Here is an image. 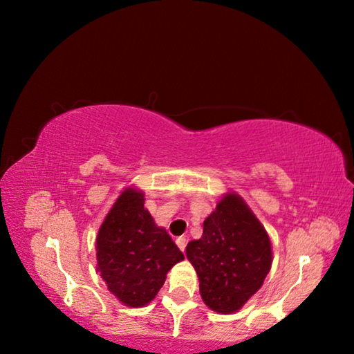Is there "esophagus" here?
<instances>
[{"instance_id":"34e87169","label":"esophagus","mask_w":354,"mask_h":354,"mask_svg":"<svg viewBox=\"0 0 354 354\" xmlns=\"http://www.w3.org/2000/svg\"><path fill=\"white\" fill-rule=\"evenodd\" d=\"M176 245L179 247V250H181L183 253H184L185 245H187V239H185V237H178V239H176Z\"/></svg>"}]
</instances>
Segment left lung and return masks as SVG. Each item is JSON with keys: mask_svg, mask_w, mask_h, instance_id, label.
I'll list each match as a JSON object with an SVG mask.
<instances>
[{"mask_svg": "<svg viewBox=\"0 0 354 354\" xmlns=\"http://www.w3.org/2000/svg\"><path fill=\"white\" fill-rule=\"evenodd\" d=\"M185 256L200 279L203 301L215 313L232 314L261 289L272 267L266 227L237 194H226L190 241Z\"/></svg>", "mask_w": 354, "mask_h": 354, "instance_id": "left-lung-1", "label": "left lung"}]
</instances>
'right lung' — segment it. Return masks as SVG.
Masks as SVG:
<instances>
[{"instance_id":"add662e5","label":"right lung","mask_w":354,"mask_h":354,"mask_svg":"<svg viewBox=\"0 0 354 354\" xmlns=\"http://www.w3.org/2000/svg\"><path fill=\"white\" fill-rule=\"evenodd\" d=\"M143 205V192L124 189L97 236V270L109 292L129 308L153 301L170 268L184 259Z\"/></svg>"}]
</instances>
